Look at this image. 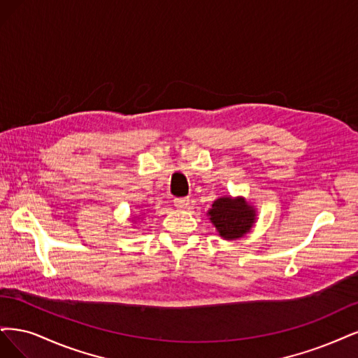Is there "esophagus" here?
<instances>
[{
  "mask_svg": "<svg viewBox=\"0 0 358 358\" xmlns=\"http://www.w3.org/2000/svg\"><path fill=\"white\" fill-rule=\"evenodd\" d=\"M189 203H190L189 198H176L174 199V205L177 206L178 210H186L187 206H189Z\"/></svg>",
  "mask_w": 358,
  "mask_h": 358,
  "instance_id": "obj_1",
  "label": "esophagus"
}]
</instances>
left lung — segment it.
Masks as SVG:
<instances>
[{
    "label": "left lung",
    "instance_id": "1",
    "mask_svg": "<svg viewBox=\"0 0 358 358\" xmlns=\"http://www.w3.org/2000/svg\"><path fill=\"white\" fill-rule=\"evenodd\" d=\"M208 215L218 235L224 239L242 238L256 223V208L241 196H223L215 199Z\"/></svg>",
    "mask_w": 358,
    "mask_h": 358
}]
</instances>
